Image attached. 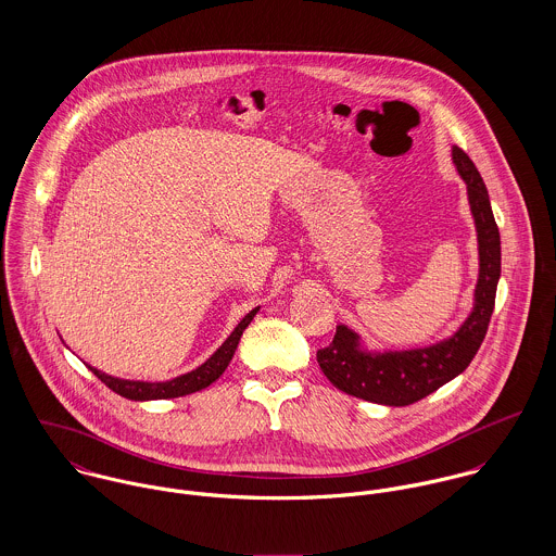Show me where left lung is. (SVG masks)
<instances>
[{
  "label": "left lung",
  "instance_id": "8db88e82",
  "mask_svg": "<svg viewBox=\"0 0 556 556\" xmlns=\"http://www.w3.org/2000/svg\"><path fill=\"white\" fill-rule=\"evenodd\" d=\"M452 162L467 184L476 223L479 274L473 311L450 338L400 351H370L357 331L340 323L331 344L318 351L317 362L329 383L349 396L386 406L413 404L465 372L483 342L501 278V236L476 164L458 146L452 148Z\"/></svg>",
  "mask_w": 556,
  "mask_h": 556
}]
</instances>
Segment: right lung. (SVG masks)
Instances as JSON below:
<instances>
[{"mask_svg":"<svg viewBox=\"0 0 556 556\" xmlns=\"http://www.w3.org/2000/svg\"><path fill=\"white\" fill-rule=\"evenodd\" d=\"M258 313V306L254 311H250L245 317L241 318L238 323V327L231 331V336L218 346V351L205 359L199 368L186 372V375H179L170 381H156V383H150V381H130V379H117V377H111V375H104L96 368L89 366V370L109 388L113 390L115 394L119 396L128 397V400H166V397H179L188 396V394H194V392H201L205 388H210L216 379H220V375L227 370L229 362L233 359L236 355V349H238L239 338L243 333V329L250 325V320L254 318V315Z\"/></svg>","mask_w":556,"mask_h":556,"instance_id":"add662e5","label":"right lung"}]
</instances>
